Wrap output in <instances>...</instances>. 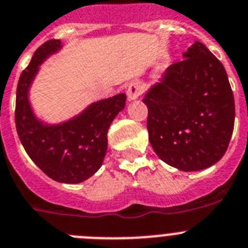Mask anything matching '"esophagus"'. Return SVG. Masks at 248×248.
<instances>
[{"mask_svg": "<svg viewBox=\"0 0 248 248\" xmlns=\"http://www.w3.org/2000/svg\"><path fill=\"white\" fill-rule=\"evenodd\" d=\"M142 93V85L139 81H133L127 87V97L130 101H135L140 97V94Z\"/></svg>", "mask_w": 248, "mask_h": 248, "instance_id": "esophagus-1", "label": "esophagus"}]
</instances>
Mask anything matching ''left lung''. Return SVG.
Instances as JSON below:
<instances>
[{"mask_svg": "<svg viewBox=\"0 0 248 248\" xmlns=\"http://www.w3.org/2000/svg\"><path fill=\"white\" fill-rule=\"evenodd\" d=\"M145 93L148 140L163 162L191 172L218 162L234 124V100L223 64L196 41Z\"/></svg>", "mask_w": 248, "mask_h": 248, "instance_id": "obj_1", "label": "left lung"}]
</instances>
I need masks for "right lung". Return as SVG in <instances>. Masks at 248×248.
Masks as SVG:
<instances>
[{"label": "right lung", "instance_id": "1", "mask_svg": "<svg viewBox=\"0 0 248 248\" xmlns=\"http://www.w3.org/2000/svg\"><path fill=\"white\" fill-rule=\"evenodd\" d=\"M61 48V41L49 40L36 49L17 85L15 120L23 148L40 170L61 184H79L102 166L107 132L126 106V94L92 102L78 115L60 124H47L38 118L30 102V90L41 64Z\"/></svg>", "mask_w": 248, "mask_h": 248}]
</instances>
